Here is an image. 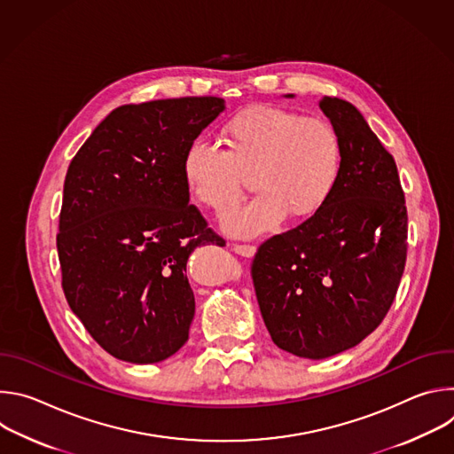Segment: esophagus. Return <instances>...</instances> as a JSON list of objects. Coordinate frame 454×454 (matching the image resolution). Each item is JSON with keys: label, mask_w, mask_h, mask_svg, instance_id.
I'll list each match as a JSON object with an SVG mask.
<instances>
[{"label": "esophagus", "mask_w": 454, "mask_h": 454, "mask_svg": "<svg viewBox=\"0 0 454 454\" xmlns=\"http://www.w3.org/2000/svg\"><path fill=\"white\" fill-rule=\"evenodd\" d=\"M231 249L237 253V254H240V256H253L254 254V251H256V247L253 246V244H233L231 246Z\"/></svg>", "instance_id": "esophagus-1"}]
</instances>
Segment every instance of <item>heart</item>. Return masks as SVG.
I'll use <instances>...</instances> for the list:
<instances>
[{
    "label": "heart",
    "mask_w": 454,
    "mask_h": 454,
    "mask_svg": "<svg viewBox=\"0 0 454 454\" xmlns=\"http://www.w3.org/2000/svg\"><path fill=\"white\" fill-rule=\"evenodd\" d=\"M228 149L198 137L181 158L183 179L201 205L224 215L240 198L253 172L256 196L224 221L228 233L254 237L286 215L307 219L327 205L343 167V145L323 118L277 107H251L226 125Z\"/></svg>",
    "instance_id": "b5f03b06"
}]
</instances>
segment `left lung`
Returning a JSON list of instances; mask_svg holds the SVG:
<instances>
[{
	"mask_svg": "<svg viewBox=\"0 0 454 454\" xmlns=\"http://www.w3.org/2000/svg\"><path fill=\"white\" fill-rule=\"evenodd\" d=\"M319 107L343 145L336 190L312 217L261 244L251 264L273 343L305 359L348 350L379 327L395 300L408 251L394 156L350 102L323 97Z\"/></svg>",
	"mask_w": 454,
	"mask_h": 454,
	"instance_id": "left-lung-1",
	"label": "left lung"
}]
</instances>
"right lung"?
<instances>
[{"mask_svg": "<svg viewBox=\"0 0 454 454\" xmlns=\"http://www.w3.org/2000/svg\"><path fill=\"white\" fill-rule=\"evenodd\" d=\"M223 111L217 97L120 106L70 163L57 235L62 289L116 359L158 363L188 340L196 300L186 261L224 240L188 205L181 158Z\"/></svg>", "mask_w": 454, "mask_h": 454, "instance_id": "right-lung-1", "label": "right lung"}]
</instances>
